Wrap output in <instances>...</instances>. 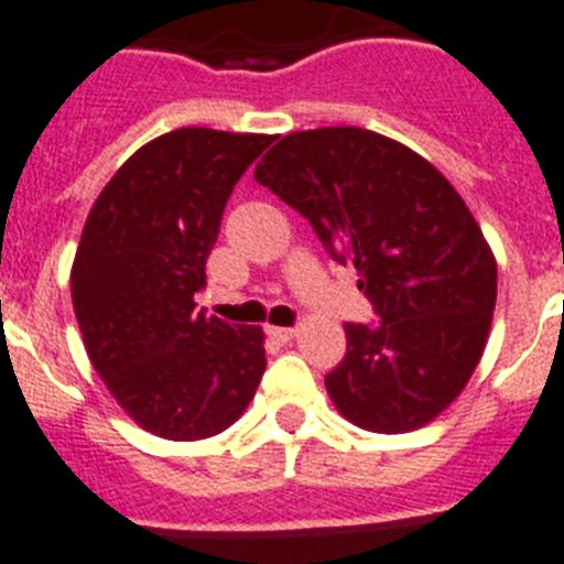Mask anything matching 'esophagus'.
Returning <instances> with one entry per match:
<instances>
[{
  "label": "esophagus",
  "instance_id": "obj_1",
  "mask_svg": "<svg viewBox=\"0 0 564 564\" xmlns=\"http://www.w3.org/2000/svg\"><path fill=\"white\" fill-rule=\"evenodd\" d=\"M268 334H271L276 343H291L296 337V328H276V325H268Z\"/></svg>",
  "mask_w": 564,
  "mask_h": 564
}]
</instances>
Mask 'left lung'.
Here are the masks:
<instances>
[{
  "label": "left lung",
  "mask_w": 564,
  "mask_h": 564,
  "mask_svg": "<svg viewBox=\"0 0 564 564\" xmlns=\"http://www.w3.org/2000/svg\"><path fill=\"white\" fill-rule=\"evenodd\" d=\"M253 178L351 262L380 316L346 325L325 389L346 421L421 430L469 383L490 337L499 268L455 187L403 143L357 126L285 134Z\"/></svg>",
  "instance_id": "1"
}]
</instances>
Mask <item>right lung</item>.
<instances>
[{
    "label": "right lung",
    "mask_w": 564,
    "mask_h": 564,
    "mask_svg": "<svg viewBox=\"0 0 564 564\" xmlns=\"http://www.w3.org/2000/svg\"><path fill=\"white\" fill-rule=\"evenodd\" d=\"M271 134L187 126L143 143L97 195L72 264L86 355L141 430L198 441L241 417L264 332L195 314L221 213Z\"/></svg>",
    "instance_id": "1"
}]
</instances>
